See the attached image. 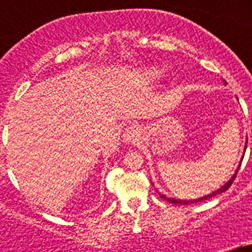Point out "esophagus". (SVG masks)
Returning <instances> with one entry per match:
<instances>
[{
	"instance_id": "1",
	"label": "esophagus",
	"mask_w": 252,
	"mask_h": 252,
	"mask_svg": "<svg viewBox=\"0 0 252 252\" xmlns=\"http://www.w3.org/2000/svg\"><path fill=\"white\" fill-rule=\"evenodd\" d=\"M140 135V128L135 125H131L128 127L125 128L124 131V140L126 142H133L136 141V139Z\"/></svg>"
}]
</instances>
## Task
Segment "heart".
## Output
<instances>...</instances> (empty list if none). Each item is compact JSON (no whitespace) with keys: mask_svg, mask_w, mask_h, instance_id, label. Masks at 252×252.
I'll list each match as a JSON object with an SVG mask.
<instances>
[{"mask_svg":"<svg viewBox=\"0 0 252 252\" xmlns=\"http://www.w3.org/2000/svg\"><path fill=\"white\" fill-rule=\"evenodd\" d=\"M149 75H150V77H157L158 72L157 70H150V72H149Z\"/></svg>","mask_w":252,"mask_h":252,"instance_id":"b5f03b06","label":"heart"}]
</instances>
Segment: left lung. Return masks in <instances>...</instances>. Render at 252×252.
Instances as JSON below:
<instances>
[{"mask_svg":"<svg viewBox=\"0 0 252 252\" xmlns=\"http://www.w3.org/2000/svg\"><path fill=\"white\" fill-rule=\"evenodd\" d=\"M245 149H246V148H245ZM242 159H244V158H242ZM240 166H241V162H240L239 168H237L236 173H235V174H233V177L231 178V179L228 180V182H227V183L224 184L223 187H221V188L218 189V190H216V192H212V193H211V194L204 195V197H202V198H198V199H193V201H182V199H173V198H168V197H165V195H164V194H160V197H161L162 199H165V201H168L169 203H173V204H189V203H195V202L206 201V199H211V198L216 197V195H217V194H221V193L226 192L227 189H228L231 186H232L233 180L236 179V175H237V173H239Z\"/></svg>","mask_w":252,"mask_h":252,"instance_id":"obj_1","label":"left lung"}]
</instances>
